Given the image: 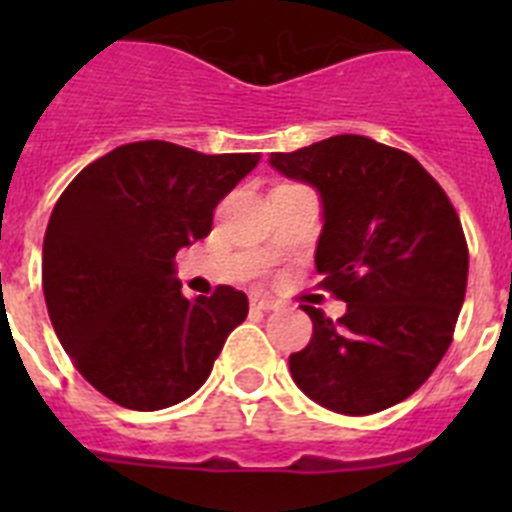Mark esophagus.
Wrapping results in <instances>:
<instances>
[{"instance_id": "esophagus-1", "label": "esophagus", "mask_w": 512, "mask_h": 512, "mask_svg": "<svg viewBox=\"0 0 512 512\" xmlns=\"http://www.w3.org/2000/svg\"><path fill=\"white\" fill-rule=\"evenodd\" d=\"M251 310H261V312L277 310V300H271L269 295H261V292H253V295H251Z\"/></svg>"}]
</instances>
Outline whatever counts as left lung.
Listing matches in <instances>:
<instances>
[{
    "label": "left lung",
    "instance_id": "1",
    "mask_svg": "<svg viewBox=\"0 0 512 512\" xmlns=\"http://www.w3.org/2000/svg\"><path fill=\"white\" fill-rule=\"evenodd\" d=\"M271 169L320 194L315 266L346 302L336 323L302 305L312 338L289 356L310 400L372 415L413 395L449 348L467 292L469 253L446 192L405 151L366 135H333Z\"/></svg>",
    "mask_w": 512,
    "mask_h": 512
}]
</instances>
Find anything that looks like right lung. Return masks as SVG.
Listing matches in <instances>:
<instances>
[{"instance_id": "add662e5", "label": "right lung", "mask_w": 512, "mask_h": 512, "mask_svg": "<svg viewBox=\"0 0 512 512\" xmlns=\"http://www.w3.org/2000/svg\"><path fill=\"white\" fill-rule=\"evenodd\" d=\"M259 153L205 156L166 140L128 143L79 171L48 220L43 295L81 377L128 410H164L210 377L248 297L182 295L176 251L210 233L217 202Z\"/></svg>"}]
</instances>
